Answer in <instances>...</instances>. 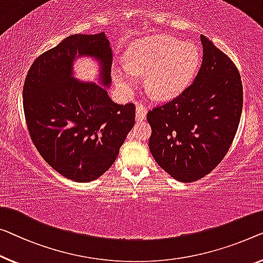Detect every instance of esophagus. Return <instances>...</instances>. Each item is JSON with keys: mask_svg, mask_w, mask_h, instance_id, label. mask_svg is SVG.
Here are the masks:
<instances>
[{"mask_svg": "<svg viewBox=\"0 0 263 263\" xmlns=\"http://www.w3.org/2000/svg\"><path fill=\"white\" fill-rule=\"evenodd\" d=\"M146 108H145L143 105H137L136 106V120L137 121H140V120H144L145 117H146Z\"/></svg>", "mask_w": 263, "mask_h": 263, "instance_id": "34e87169", "label": "esophagus"}]
</instances>
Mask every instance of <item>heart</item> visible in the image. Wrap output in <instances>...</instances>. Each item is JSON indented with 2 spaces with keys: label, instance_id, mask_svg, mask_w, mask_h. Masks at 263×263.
I'll list each match as a JSON object with an SVG mask.
<instances>
[{
  "label": "heart",
  "instance_id": "b5f03b06",
  "mask_svg": "<svg viewBox=\"0 0 263 263\" xmlns=\"http://www.w3.org/2000/svg\"><path fill=\"white\" fill-rule=\"evenodd\" d=\"M201 55L191 42L170 35L145 36L133 42L126 52V65L115 68V79L125 93L137 86L136 76H145L147 92L158 99L182 93L197 72Z\"/></svg>",
  "mask_w": 263,
  "mask_h": 263
}]
</instances>
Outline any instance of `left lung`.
I'll use <instances>...</instances> for the list:
<instances>
[{"label":"left lung","instance_id":"1","mask_svg":"<svg viewBox=\"0 0 263 263\" xmlns=\"http://www.w3.org/2000/svg\"><path fill=\"white\" fill-rule=\"evenodd\" d=\"M201 41L203 60L193 84L147 113L152 156L172 178L184 183L198 181L221 163L243 106L236 66L204 35Z\"/></svg>","mask_w":263,"mask_h":263}]
</instances>
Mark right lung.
I'll return each instance as SVG.
<instances>
[{"label":"right lung","mask_w":263,"mask_h":263,"mask_svg":"<svg viewBox=\"0 0 263 263\" xmlns=\"http://www.w3.org/2000/svg\"><path fill=\"white\" fill-rule=\"evenodd\" d=\"M100 61V84L72 77L75 59ZM112 48L104 31L74 34L33 62L23 85V108L30 138L47 163L64 177L86 183L116 162L135 125L136 107L107 94Z\"/></svg>","instance_id":"right-lung-1"}]
</instances>
